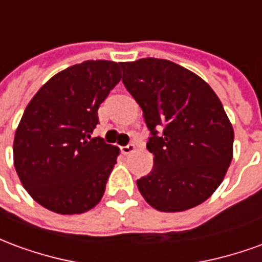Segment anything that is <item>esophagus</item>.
Returning <instances> with one entry per match:
<instances>
[{
	"instance_id": "esophagus-1",
	"label": "esophagus",
	"mask_w": 262,
	"mask_h": 262,
	"mask_svg": "<svg viewBox=\"0 0 262 262\" xmlns=\"http://www.w3.org/2000/svg\"><path fill=\"white\" fill-rule=\"evenodd\" d=\"M135 148H136V144L135 143H129V144H126L123 147H120V150H122L123 154H130L135 151Z\"/></svg>"
}]
</instances>
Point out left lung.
I'll use <instances>...</instances> for the list:
<instances>
[{
	"instance_id": "left-lung-1",
	"label": "left lung",
	"mask_w": 262,
	"mask_h": 262,
	"mask_svg": "<svg viewBox=\"0 0 262 262\" xmlns=\"http://www.w3.org/2000/svg\"><path fill=\"white\" fill-rule=\"evenodd\" d=\"M120 67L151 135L154 165L137 180L140 193L161 212L205 202L233 159L234 132L220 99L201 77L170 60L147 57Z\"/></svg>"
}]
</instances>
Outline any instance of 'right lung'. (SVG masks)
Listing matches in <instances>:
<instances>
[{
	"instance_id": "right-lung-1",
	"label": "right lung",
	"mask_w": 262,
	"mask_h": 262,
	"mask_svg": "<svg viewBox=\"0 0 262 262\" xmlns=\"http://www.w3.org/2000/svg\"><path fill=\"white\" fill-rule=\"evenodd\" d=\"M120 77L118 63L86 60L52 77L28 103L15 133V170L49 210L84 213L101 201L119 148L91 135Z\"/></svg>"
}]
</instances>
